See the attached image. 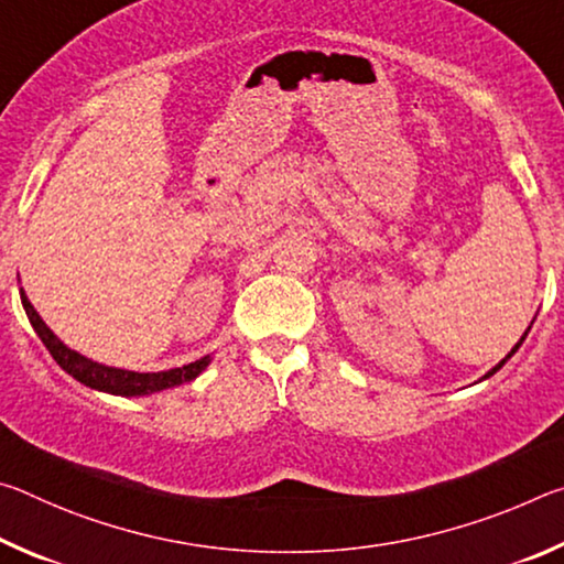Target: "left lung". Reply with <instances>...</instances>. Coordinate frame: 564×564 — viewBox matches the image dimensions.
I'll return each mask as SVG.
<instances>
[{
    "label": "left lung",
    "instance_id": "1",
    "mask_svg": "<svg viewBox=\"0 0 564 564\" xmlns=\"http://www.w3.org/2000/svg\"><path fill=\"white\" fill-rule=\"evenodd\" d=\"M528 330H530V328H528ZM528 330H524V336H528ZM524 336H522V338H520V343H518V346H514V348H512V350H510V352H508V356H505V358H502V360H500V362H498V366H495V368H492V370H490V373H488V376H485V378H490V376H492V373H498V370H500V368H502V366H505V362H508V358H510V356H512V352H514V350H518V348H520V346H522V340H524Z\"/></svg>",
    "mask_w": 564,
    "mask_h": 564
}]
</instances>
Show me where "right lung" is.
Listing matches in <instances>:
<instances>
[{"label": "right lung", "instance_id": "obj_1", "mask_svg": "<svg viewBox=\"0 0 564 564\" xmlns=\"http://www.w3.org/2000/svg\"><path fill=\"white\" fill-rule=\"evenodd\" d=\"M22 295V305L26 311V318L36 330V336L42 338L46 350L52 352V358L59 362V366L69 373L72 378L79 380V383L89 386L94 390H104V393L111 395H149V393H159V390L174 388L181 383H188L194 380L202 370H206L208 362H212V356H204L194 362H188L184 368H171V370H161V373H133V370H121V368H109L101 366V362H94L89 358L79 356V352L66 348L64 343L54 336V333L46 328V323L40 318V313L34 311V305L26 299L24 291H19Z\"/></svg>", "mask_w": 564, "mask_h": 564}]
</instances>
